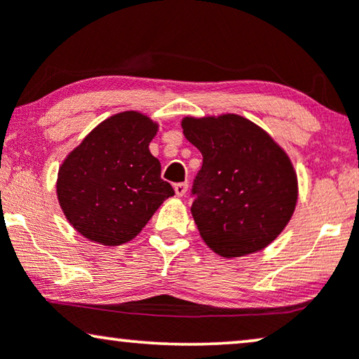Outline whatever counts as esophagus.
I'll return each mask as SVG.
<instances>
[{
    "label": "esophagus",
    "mask_w": 359,
    "mask_h": 359,
    "mask_svg": "<svg viewBox=\"0 0 359 359\" xmlns=\"http://www.w3.org/2000/svg\"><path fill=\"white\" fill-rule=\"evenodd\" d=\"M186 191H188V183H176L175 184V193L178 198H183L186 194Z\"/></svg>",
    "instance_id": "esophagus-1"
}]
</instances>
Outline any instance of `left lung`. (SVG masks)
I'll list each match as a JSON object with an SVG mask.
<instances>
[{
    "label": "left lung",
    "mask_w": 359,
    "mask_h": 359,
    "mask_svg": "<svg viewBox=\"0 0 359 359\" xmlns=\"http://www.w3.org/2000/svg\"><path fill=\"white\" fill-rule=\"evenodd\" d=\"M181 127L203 154L191 214L204 243L224 258L262 252L286 229L297 204L289 155L238 114L186 116Z\"/></svg>",
    "instance_id": "left-lung-1"
}]
</instances>
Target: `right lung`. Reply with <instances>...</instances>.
Here are the masks:
<instances>
[{
	"mask_svg": "<svg viewBox=\"0 0 359 359\" xmlns=\"http://www.w3.org/2000/svg\"><path fill=\"white\" fill-rule=\"evenodd\" d=\"M158 122L124 111L97 124L62 161L58 204L73 229L91 242L116 247L142 232L175 194L150 154Z\"/></svg>",
	"mask_w": 359,
	"mask_h": 359,
	"instance_id": "right-lung-1",
	"label": "right lung"
}]
</instances>
